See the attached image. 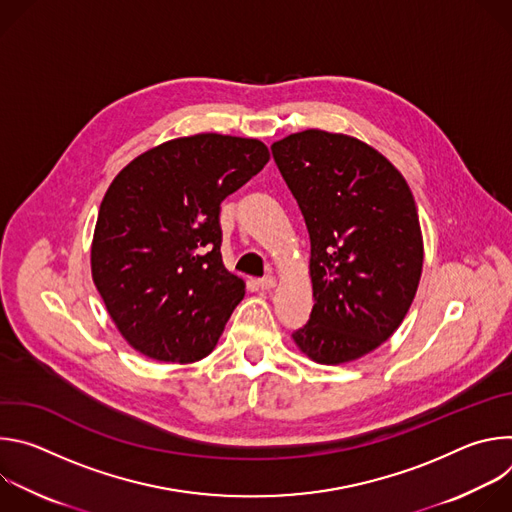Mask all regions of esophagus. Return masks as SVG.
Instances as JSON below:
<instances>
[{"instance_id":"34e87169","label":"esophagus","mask_w":512,"mask_h":512,"mask_svg":"<svg viewBox=\"0 0 512 512\" xmlns=\"http://www.w3.org/2000/svg\"><path fill=\"white\" fill-rule=\"evenodd\" d=\"M259 287H261V289H271V287H275V277H273V275L261 277V279H259Z\"/></svg>"}]
</instances>
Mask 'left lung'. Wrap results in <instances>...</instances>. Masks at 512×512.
<instances>
[{
  "instance_id": "8db88e82",
  "label": "left lung",
  "mask_w": 512,
  "mask_h": 512,
  "mask_svg": "<svg viewBox=\"0 0 512 512\" xmlns=\"http://www.w3.org/2000/svg\"><path fill=\"white\" fill-rule=\"evenodd\" d=\"M310 233L314 308L294 340L320 364L356 360L403 322L419 285L423 241L413 194L371 145L308 129L271 145Z\"/></svg>"
}]
</instances>
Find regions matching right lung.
Returning a JSON list of instances; mask_svg holds the SVG:
<instances>
[{"instance_id": "right-lung-1", "label": "right lung", "mask_w": 512, "mask_h": 512, "mask_svg": "<svg viewBox=\"0 0 512 512\" xmlns=\"http://www.w3.org/2000/svg\"><path fill=\"white\" fill-rule=\"evenodd\" d=\"M269 162L221 133L166 141L111 182L91 247L93 281L123 338L164 362L204 358L245 296L223 265L221 202Z\"/></svg>"}]
</instances>
